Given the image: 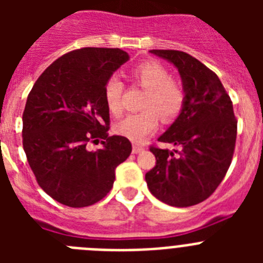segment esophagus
<instances>
[{
	"instance_id": "obj_1",
	"label": "esophagus",
	"mask_w": 263,
	"mask_h": 263,
	"mask_svg": "<svg viewBox=\"0 0 263 263\" xmlns=\"http://www.w3.org/2000/svg\"><path fill=\"white\" fill-rule=\"evenodd\" d=\"M132 152H133V154H138V153L143 152V147L139 145H133V150Z\"/></svg>"
}]
</instances>
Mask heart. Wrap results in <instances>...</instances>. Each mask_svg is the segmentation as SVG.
I'll list each match as a JSON object with an SVG mask.
<instances>
[{"label":"heart","instance_id":"obj_1","mask_svg":"<svg viewBox=\"0 0 263 263\" xmlns=\"http://www.w3.org/2000/svg\"><path fill=\"white\" fill-rule=\"evenodd\" d=\"M132 78L146 89L142 101L145 110L129 115L115 126L116 133L125 138L141 142L155 132L159 125V115L164 122L175 120L185 104V89L182 83L170 78V72L163 64L155 60H146L132 71ZM124 84L120 79L110 78L104 87V99L111 115L122 111Z\"/></svg>","mask_w":263,"mask_h":263}]
</instances>
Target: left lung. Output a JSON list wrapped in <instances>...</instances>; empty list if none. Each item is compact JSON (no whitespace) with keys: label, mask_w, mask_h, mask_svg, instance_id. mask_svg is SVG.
<instances>
[{"label":"left lung","mask_w":263,"mask_h":263,"mask_svg":"<svg viewBox=\"0 0 263 263\" xmlns=\"http://www.w3.org/2000/svg\"><path fill=\"white\" fill-rule=\"evenodd\" d=\"M150 52L178 68L185 104L158 138L179 146L180 152L152 146L157 163L146 174V183L158 200L179 208L191 206L215 192L231 166L237 137L233 104L215 72L194 57L175 50Z\"/></svg>","instance_id":"left-lung-1"}]
</instances>
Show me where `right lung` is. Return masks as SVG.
Instances as JSON below:
<instances>
[{
    "mask_svg": "<svg viewBox=\"0 0 263 263\" xmlns=\"http://www.w3.org/2000/svg\"><path fill=\"white\" fill-rule=\"evenodd\" d=\"M129 53L85 47L57 59L39 76L23 110L22 139L36 182L53 200L72 208L92 205L108 195L116 167L132 153L122 136H108L104 87ZM103 139V147L87 150Z\"/></svg>",
    "mask_w": 263,
    "mask_h": 263,
    "instance_id": "obj_1",
    "label": "right lung"
}]
</instances>
